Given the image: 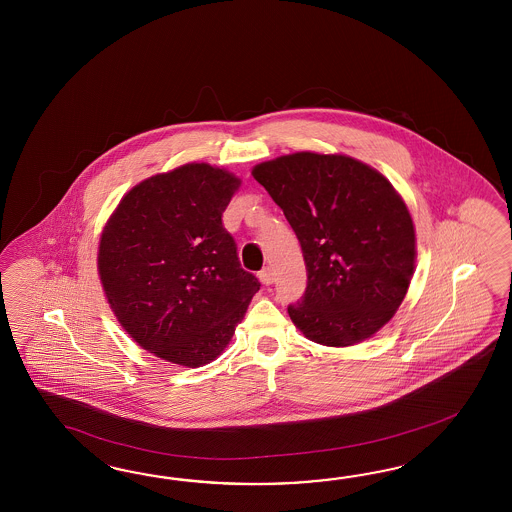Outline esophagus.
<instances>
[{
	"mask_svg": "<svg viewBox=\"0 0 512 512\" xmlns=\"http://www.w3.org/2000/svg\"><path fill=\"white\" fill-rule=\"evenodd\" d=\"M259 279H261L263 285H272L274 283V270L270 266H266L259 272Z\"/></svg>",
	"mask_w": 512,
	"mask_h": 512,
	"instance_id": "1",
	"label": "esophagus"
}]
</instances>
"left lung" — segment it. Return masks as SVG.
<instances>
[{
	"instance_id": "obj_1",
	"label": "left lung",
	"mask_w": 512,
	"mask_h": 512,
	"mask_svg": "<svg viewBox=\"0 0 512 512\" xmlns=\"http://www.w3.org/2000/svg\"><path fill=\"white\" fill-rule=\"evenodd\" d=\"M302 246L307 289L289 305L318 345L350 346L378 332L414 276V221L373 167L343 154L294 152L253 167Z\"/></svg>"
}]
</instances>
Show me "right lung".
<instances>
[{
    "label": "right lung",
    "instance_id": "right-lung-1",
    "mask_svg": "<svg viewBox=\"0 0 512 512\" xmlns=\"http://www.w3.org/2000/svg\"><path fill=\"white\" fill-rule=\"evenodd\" d=\"M238 186L225 169L186 164L139 182L102 231L98 274L111 309L162 360H216L261 289L221 221Z\"/></svg>",
    "mask_w": 512,
    "mask_h": 512
}]
</instances>
